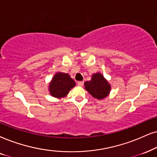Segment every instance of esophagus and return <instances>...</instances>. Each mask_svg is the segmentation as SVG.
<instances>
[{
	"instance_id": "obj_1",
	"label": "esophagus",
	"mask_w": 157,
	"mask_h": 157,
	"mask_svg": "<svg viewBox=\"0 0 157 157\" xmlns=\"http://www.w3.org/2000/svg\"><path fill=\"white\" fill-rule=\"evenodd\" d=\"M77 85H78L79 86H82V85H84V82H83V81H79V82H77Z\"/></svg>"
}]
</instances>
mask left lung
<instances>
[{"mask_svg":"<svg viewBox=\"0 0 157 157\" xmlns=\"http://www.w3.org/2000/svg\"><path fill=\"white\" fill-rule=\"evenodd\" d=\"M85 89L97 99L105 98L111 90V85L101 73L93 74L90 81L85 82Z\"/></svg>","mask_w":157,"mask_h":157,"instance_id":"8db88e82","label":"left lung"}]
</instances>
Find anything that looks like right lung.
<instances>
[{
	"label": "right lung",
	"mask_w": 157,
	"mask_h": 157,
	"mask_svg": "<svg viewBox=\"0 0 157 157\" xmlns=\"http://www.w3.org/2000/svg\"><path fill=\"white\" fill-rule=\"evenodd\" d=\"M75 85V82L68 74L57 72L49 84V91L53 97L61 98L68 94Z\"/></svg>",
	"instance_id": "right-lung-1"
}]
</instances>
